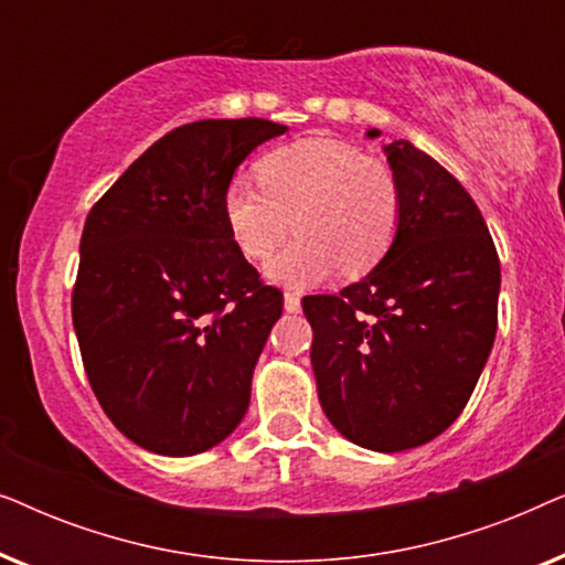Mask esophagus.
<instances>
[{"instance_id":"esophagus-1","label":"esophagus","mask_w":565,"mask_h":565,"mask_svg":"<svg viewBox=\"0 0 565 565\" xmlns=\"http://www.w3.org/2000/svg\"><path fill=\"white\" fill-rule=\"evenodd\" d=\"M282 306L288 313H300V298L296 296V292H285Z\"/></svg>"}]
</instances>
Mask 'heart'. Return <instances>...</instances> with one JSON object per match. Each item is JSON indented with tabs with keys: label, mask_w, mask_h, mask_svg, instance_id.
<instances>
[{
	"label": "heart",
	"mask_w": 565,
	"mask_h": 565,
	"mask_svg": "<svg viewBox=\"0 0 565 565\" xmlns=\"http://www.w3.org/2000/svg\"><path fill=\"white\" fill-rule=\"evenodd\" d=\"M223 223L246 259L262 262L296 228L298 238L267 262V280L311 288L342 269L360 277L393 244L401 188L383 161L334 138L282 146L259 161V182L231 177L221 198Z\"/></svg>",
	"instance_id": "1"
}]
</instances>
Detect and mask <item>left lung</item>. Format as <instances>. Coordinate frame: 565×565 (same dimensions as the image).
Listing matches in <instances>:
<instances>
[{
	"label": "left lung",
	"mask_w": 565,
	"mask_h": 565,
	"mask_svg": "<svg viewBox=\"0 0 565 565\" xmlns=\"http://www.w3.org/2000/svg\"><path fill=\"white\" fill-rule=\"evenodd\" d=\"M383 153L401 188L393 244L339 296L303 298V313L327 419L365 450L401 452L466 408L497 337L501 269L481 211L445 167L404 138Z\"/></svg>",
	"instance_id": "left-lung-1"
}]
</instances>
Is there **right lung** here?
Masks as SVG:
<instances>
[{"instance_id":"add662e5","label":"right lung","mask_w":565,"mask_h":565,"mask_svg":"<svg viewBox=\"0 0 565 565\" xmlns=\"http://www.w3.org/2000/svg\"><path fill=\"white\" fill-rule=\"evenodd\" d=\"M288 126L198 120L159 138L92 207L72 296L89 385L143 450L188 458L242 424L282 292L231 242L221 198Z\"/></svg>"}]
</instances>
